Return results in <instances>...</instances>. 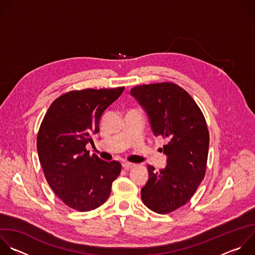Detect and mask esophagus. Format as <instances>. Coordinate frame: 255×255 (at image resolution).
Masks as SVG:
<instances>
[{"label": "esophagus", "instance_id": "esophagus-1", "mask_svg": "<svg viewBox=\"0 0 255 255\" xmlns=\"http://www.w3.org/2000/svg\"><path fill=\"white\" fill-rule=\"evenodd\" d=\"M136 165L134 164V163H130V162H125V163H123V168L125 169V170H129V169H131V168H133V167H135Z\"/></svg>", "mask_w": 255, "mask_h": 255}]
</instances>
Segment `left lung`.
<instances>
[{
  "label": "left lung",
  "instance_id": "left-lung-1",
  "mask_svg": "<svg viewBox=\"0 0 255 255\" xmlns=\"http://www.w3.org/2000/svg\"><path fill=\"white\" fill-rule=\"evenodd\" d=\"M147 111L155 135L166 138L167 166L159 171L147 165L149 179L141 189L143 203L160 214L185 205L203 180L207 167L209 132L199 106L172 82L143 84L131 90Z\"/></svg>",
  "mask_w": 255,
  "mask_h": 255
}]
</instances>
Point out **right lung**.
Listing matches in <instances>:
<instances>
[{
    "label": "right lung",
    "mask_w": 255,
    "mask_h": 255,
    "mask_svg": "<svg viewBox=\"0 0 255 255\" xmlns=\"http://www.w3.org/2000/svg\"><path fill=\"white\" fill-rule=\"evenodd\" d=\"M124 88L69 91L54 100L43 118L37 135L39 160L51 189L72 209L85 212L101 206L121 172L120 162L90 155L86 144Z\"/></svg>",
    "instance_id": "obj_1"
}]
</instances>
